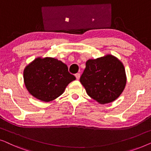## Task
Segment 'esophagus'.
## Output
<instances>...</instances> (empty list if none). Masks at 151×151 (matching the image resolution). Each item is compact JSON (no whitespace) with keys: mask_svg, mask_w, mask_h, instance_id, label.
Returning a JSON list of instances; mask_svg holds the SVG:
<instances>
[{"mask_svg":"<svg viewBox=\"0 0 151 151\" xmlns=\"http://www.w3.org/2000/svg\"><path fill=\"white\" fill-rule=\"evenodd\" d=\"M76 79H77V80H79L80 79V73H76Z\"/></svg>","mask_w":151,"mask_h":151,"instance_id":"1","label":"esophagus"}]
</instances>
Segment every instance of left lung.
Instances as JSON below:
<instances>
[{"label":"left lung","mask_w":151,"mask_h":151,"mask_svg":"<svg viewBox=\"0 0 151 151\" xmlns=\"http://www.w3.org/2000/svg\"><path fill=\"white\" fill-rule=\"evenodd\" d=\"M80 81L88 96L104 104L120 96L125 88L127 76L122 62L109 54L88 60Z\"/></svg>","instance_id":"left-lung-1"}]
</instances>
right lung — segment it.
<instances>
[{
	"label": "right lung",
	"instance_id": "obj_1",
	"mask_svg": "<svg viewBox=\"0 0 151 151\" xmlns=\"http://www.w3.org/2000/svg\"><path fill=\"white\" fill-rule=\"evenodd\" d=\"M24 82L29 93L43 102H51L65 91L76 77L67 66L53 58L39 57L24 68Z\"/></svg>",
	"mask_w": 151,
	"mask_h": 151
}]
</instances>
